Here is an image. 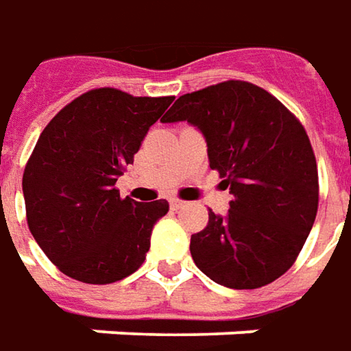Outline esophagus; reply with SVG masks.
Wrapping results in <instances>:
<instances>
[{
	"mask_svg": "<svg viewBox=\"0 0 351 351\" xmlns=\"http://www.w3.org/2000/svg\"><path fill=\"white\" fill-rule=\"evenodd\" d=\"M169 206H171L173 210H180V208H184V202H182V199L173 198V199H169Z\"/></svg>",
	"mask_w": 351,
	"mask_h": 351,
	"instance_id": "esophagus-1",
	"label": "esophagus"
}]
</instances>
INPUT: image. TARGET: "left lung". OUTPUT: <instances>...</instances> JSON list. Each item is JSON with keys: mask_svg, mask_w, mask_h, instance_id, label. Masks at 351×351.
<instances>
[{"mask_svg": "<svg viewBox=\"0 0 351 351\" xmlns=\"http://www.w3.org/2000/svg\"><path fill=\"white\" fill-rule=\"evenodd\" d=\"M161 122H188L233 198L208 212L190 252L215 284L256 289L295 262L319 208V173L305 128L268 91L223 81L176 99Z\"/></svg>", "mask_w": 351, "mask_h": 351, "instance_id": "obj_1", "label": "left lung"}]
</instances>
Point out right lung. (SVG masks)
<instances>
[{
	"instance_id": "obj_1",
	"label": "right lung",
	"mask_w": 351,
	"mask_h": 351,
	"mask_svg": "<svg viewBox=\"0 0 351 351\" xmlns=\"http://www.w3.org/2000/svg\"><path fill=\"white\" fill-rule=\"evenodd\" d=\"M173 101L104 87L77 97L44 128L23 196L32 237L60 272L101 285L143 264L169 204L120 198L114 184Z\"/></svg>"
}]
</instances>
